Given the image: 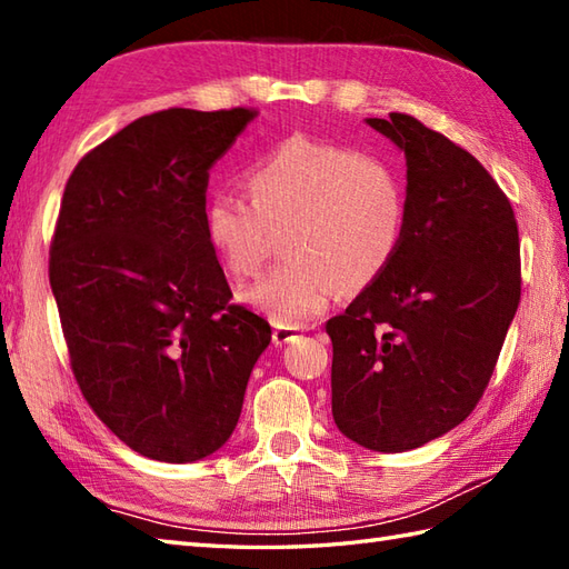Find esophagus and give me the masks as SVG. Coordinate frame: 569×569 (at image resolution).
Masks as SVG:
<instances>
[{
  "instance_id": "esophagus-1",
  "label": "esophagus",
  "mask_w": 569,
  "mask_h": 569,
  "mask_svg": "<svg viewBox=\"0 0 569 569\" xmlns=\"http://www.w3.org/2000/svg\"><path fill=\"white\" fill-rule=\"evenodd\" d=\"M298 337H300V330H296V328H276L273 330V345L276 347H283L288 342L298 340Z\"/></svg>"
}]
</instances>
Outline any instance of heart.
I'll list each match as a JSON object with an SVG mask.
<instances>
[{
  "mask_svg": "<svg viewBox=\"0 0 569 569\" xmlns=\"http://www.w3.org/2000/svg\"><path fill=\"white\" fill-rule=\"evenodd\" d=\"M249 196L214 192L204 202V237L224 271L259 276L283 234L288 259L241 300L281 328H303L335 296L361 293L391 269L408 227V192L377 153L293 137L247 173Z\"/></svg>",
  "mask_w": 569,
  "mask_h": 569,
  "instance_id": "b5f03b06",
  "label": "heart"
}]
</instances>
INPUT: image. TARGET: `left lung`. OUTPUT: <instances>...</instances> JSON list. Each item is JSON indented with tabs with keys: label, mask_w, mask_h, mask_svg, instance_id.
<instances>
[{
	"label": "left lung",
	"mask_w": 569,
	"mask_h": 569,
	"mask_svg": "<svg viewBox=\"0 0 569 569\" xmlns=\"http://www.w3.org/2000/svg\"><path fill=\"white\" fill-rule=\"evenodd\" d=\"M367 124L406 153L408 227L391 269L325 325L332 418L367 450L406 452L479 403L521 300V244L469 151L410 114Z\"/></svg>",
	"instance_id": "8db88e82"
}]
</instances>
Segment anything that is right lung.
<instances>
[{
  "mask_svg": "<svg viewBox=\"0 0 569 569\" xmlns=\"http://www.w3.org/2000/svg\"><path fill=\"white\" fill-rule=\"evenodd\" d=\"M253 117H141L82 156L60 202L48 276L72 373L104 426L159 462L220 450L271 342L229 303L202 220L210 168Z\"/></svg>",
  "mask_w": 569,
  "mask_h": 569,
  "instance_id": "add662e5",
  "label": "right lung"
}]
</instances>
